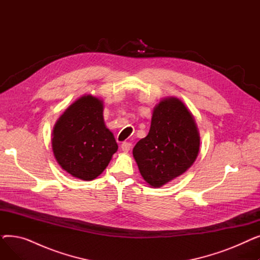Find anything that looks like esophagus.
<instances>
[{
  "mask_svg": "<svg viewBox=\"0 0 260 260\" xmlns=\"http://www.w3.org/2000/svg\"><path fill=\"white\" fill-rule=\"evenodd\" d=\"M131 146H132V143H129V142H123L121 144V149L124 153H127L129 149H131Z\"/></svg>",
  "mask_w": 260,
  "mask_h": 260,
  "instance_id": "34e87169",
  "label": "esophagus"
}]
</instances>
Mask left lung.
<instances>
[{
	"label": "left lung",
	"instance_id": "1",
	"mask_svg": "<svg viewBox=\"0 0 260 260\" xmlns=\"http://www.w3.org/2000/svg\"><path fill=\"white\" fill-rule=\"evenodd\" d=\"M200 136L195 119L184 103L171 97L154 108L151 128L133 149L143 179L160 187L186 172L195 162Z\"/></svg>",
	"mask_w": 260,
	"mask_h": 260
}]
</instances>
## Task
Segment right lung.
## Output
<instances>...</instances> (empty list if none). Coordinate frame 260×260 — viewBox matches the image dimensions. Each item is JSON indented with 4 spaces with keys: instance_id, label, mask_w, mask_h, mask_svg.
<instances>
[{
    "instance_id": "1",
    "label": "right lung",
    "mask_w": 260,
    "mask_h": 260,
    "mask_svg": "<svg viewBox=\"0 0 260 260\" xmlns=\"http://www.w3.org/2000/svg\"><path fill=\"white\" fill-rule=\"evenodd\" d=\"M52 152L60 167L81 180L102 174L118 144L103 119V101L83 95L66 108L52 131Z\"/></svg>"
}]
</instances>
